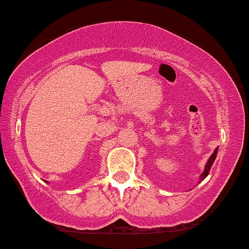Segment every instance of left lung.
Returning a JSON list of instances; mask_svg holds the SVG:
<instances>
[{
  "mask_svg": "<svg viewBox=\"0 0 249 249\" xmlns=\"http://www.w3.org/2000/svg\"><path fill=\"white\" fill-rule=\"evenodd\" d=\"M216 155H217V148L214 150V153L211 155V158L208 159L207 163H206V166H205V170H203L202 174L200 175V181H199V182H201V181L205 180V178H207V175L209 174V170H211L212 166H213V163H214V161H215V158H216Z\"/></svg>",
  "mask_w": 249,
  "mask_h": 249,
  "instance_id": "1",
  "label": "left lung"
}]
</instances>
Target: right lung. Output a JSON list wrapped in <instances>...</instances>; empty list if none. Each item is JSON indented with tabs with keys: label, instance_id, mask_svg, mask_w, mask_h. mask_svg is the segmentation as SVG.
<instances>
[{
	"label": "right lung",
	"instance_id": "obj_1",
	"mask_svg": "<svg viewBox=\"0 0 249 249\" xmlns=\"http://www.w3.org/2000/svg\"><path fill=\"white\" fill-rule=\"evenodd\" d=\"M46 182H47V181H46Z\"/></svg>",
	"mask_w": 249,
	"mask_h": 249
}]
</instances>
